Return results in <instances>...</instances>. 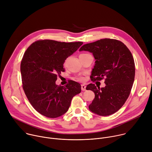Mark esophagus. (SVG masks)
I'll use <instances>...</instances> for the list:
<instances>
[{
  "label": "esophagus",
  "instance_id": "esophagus-1",
  "mask_svg": "<svg viewBox=\"0 0 152 152\" xmlns=\"http://www.w3.org/2000/svg\"><path fill=\"white\" fill-rule=\"evenodd\" d=\"M86 86L85 85H81V90L83 91H86Z\"/></svg>",
  "mask_w": 152,
  "mask_h": 152
}]
</instances>
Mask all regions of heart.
<instances>
[{"label":"heart","mask_w":152,"mask_h":152,"mask_svg":"<svg viewBox=\"0 0 152 152\" xmlns=\"http://www.w3.org/2000/svg\"><path fill=\"white\" fill-rule=\"evenodd\" d=\"M82 54H81V55H82ZM79 80H81V81H83L84 79L83 78H79Z\"/></svg>","instance_id":"b5f03b06"}]
</instances>
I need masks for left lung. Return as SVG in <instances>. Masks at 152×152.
Here are the masks:
<instances>
[{
	"label": "left lung",
	"mask_w": 152,
	"mask_h": 152,
	"mask_svg": "<svg viewBox=\"0 0 152 152\" xmlns=\"http://www.w3.org/2000/svg\"><path fill=\"white\" fill-rule=\"evenodd\" d=\"M80 50L92 53L96 60L91 80H105L104 88L92 83L87 86L95 94L89 110L101 116L115 113L126 103L134 81L135 66L131 52L123 42L112 39L85 44Z\"/></svg>",
	"instance_id": "left-lung-1"
}]
</instances>
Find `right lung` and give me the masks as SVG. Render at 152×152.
Here are the masks:
<instances>
[{
	"mask_svg": "<svg viewBox=\"0 0 152 152\" xmlns=\"http://www.w3.org/2000/svg\"><path fill=\"white\" fill-rule=\"evenodd\" d=\"M83 42L39 40L26 50L20 64L22 87L29 103L42 115L55 118L68 110L72 98L81 92V85L71 80L66 86L56 81L64 72V60Z\"/></svg>",
	"mask_w": 152,
	"mask_h": 152,
	"instance_id": "right-lung-1",
	"label": "right lung"
}]
</instances>
